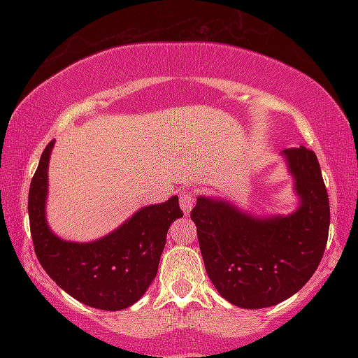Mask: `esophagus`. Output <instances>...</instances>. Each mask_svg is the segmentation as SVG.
I'll list each match as a JSON object with an SVG mask.
<instances>
[{
    "label": "esophagus",
    "mask_w": 358,
    "mask_h": 358,
    "mask_svg": "<svg viewBox=\"0 0 358 358\" xmlns=\"http://www.w3.org/2000/svg\"><path fill=\"white\" fill-rule=\"evenodd\" d=\"M195 199H196V193L193 190L180 192V207H182L185 215H188V213H190L193 203H195Z\"/></svg>",
    "instance_id": "1"
}]
</instances>
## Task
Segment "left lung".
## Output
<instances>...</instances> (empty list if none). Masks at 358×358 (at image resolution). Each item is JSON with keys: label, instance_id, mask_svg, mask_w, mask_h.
<instances>
[{"label": "left lung", "instance_id": "left-lung-1", "mask_svg": "<svg viewBox=\"0 0 358 358\" xmlns=\"http://www.w3.org/2000/svg\"><path fill=\"white\" fill-rule=\"evenodd\" d=\"M282 156L299 196L293 213L262 219L212 196H199L190 213L212 285L239 308L259 310L293 296L327 248L330 203L318 158L305 146Z\"/></svg>", "mask_w": 358, "mask_h": 358}]
</instances>
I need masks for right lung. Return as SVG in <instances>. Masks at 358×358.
Instances as JSON below:
<instances>
[{
    "label": "right lung",
    "mask_w": 358,
    "mask_h": 358,
    "mask_svg": "<svg viewBox=\"0 0 358 358\" xmlns=\"http://www.w3.org/2000/svg\"><path fill=\"white\" fill-rule=\"evenodd\" d=\"M53 143L43 150L28 192V217L36 257L45 273L77 301L106 311L129 308L153 282L168 229L183 217L178 196L139 208L121 227L97 241L60 239L45 219Z\"/></svg>",
    "instance_id": "add662e5"
}]
</instances>
